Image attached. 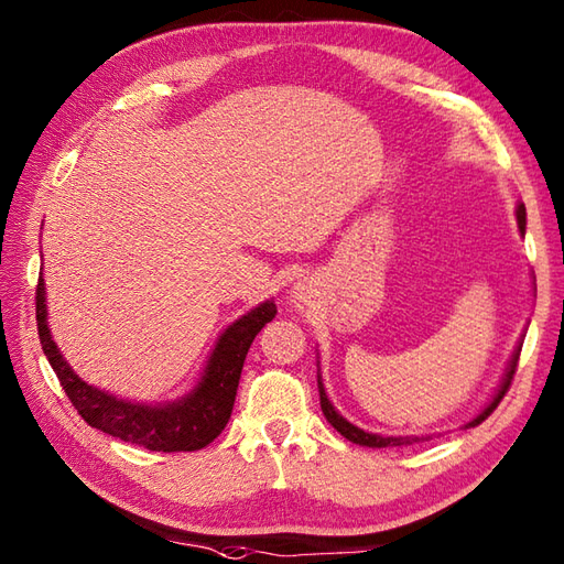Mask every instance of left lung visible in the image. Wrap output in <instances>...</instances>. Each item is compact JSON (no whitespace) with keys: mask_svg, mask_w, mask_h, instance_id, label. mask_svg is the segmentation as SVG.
I'll return each instance as SVG.
<instances>
[{"mask_svg":"<svg viewBox=\"0 0 564 564\" xmlns=\"http://www.w3.org/2000/svg\"><path fill=\"white\" fill-rule=\"evenodd\" d=\"M517 223H519V231L521 235H524V229H527V208L524 205H517ZM519 351H521V345L517 347V351L512 354V361H510V366H507V370H505V378H502V382H500V388H498V392L492 394V400L488 402V406L480 411V414L476 416V419H471L469 423L464 425V429H474V425H478L480 421H486L488 416H490V411L496 409L498 404H500V400L505 397V392L510 390V382H512V378H514V370H517V361H519ZM318 392H321V409H323V414H325V419L329 421V425H333V429L337 431V433H341L347 437V441H351V443H356V445H366V447H402V445H414V443H421V441H431V435H400V437H394V435H378V433H368V431H364V429H359V425H354V423H349L345 416L341 414H337V409L333 406V402L327 400V392H325V386H323V378L318 376Z\"/></svg>","mask_w":564,"mask_h":564,"instance_id":"obj_1","label":"left lung"}]
</instances>
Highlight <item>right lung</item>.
Listing matches in <instances>:
<instances>
[{
	"instance_id": "add662e5",
	"label": "right lung",
	"mask_w": 564,
	"mask_h": 564,
	"mask_svg": "<svg viewBox=\"0 0 564 564\" xmlns=\"http://www.w3.org/2000/svg\"><path fill=\"white\" fill-rule=\"evenodd\" d=\"M274 313H278L274 301H263V304L231 323L219 335L210 359L205 364L200 382L182 400L143 404L119 400L117 394L93 388L74 373V368L66 364L50 335L43 272H40L35 290L40 345H43L47 361L57 373L74 409L93 429L153 452H194L210 445L225 431L231 406L237 400L246 354H249L251 341L260 329L274 318Z\"/></svg>"
}]
</instances>
